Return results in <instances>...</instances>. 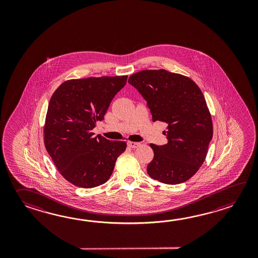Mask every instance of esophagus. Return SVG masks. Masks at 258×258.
<instances>
[{"label": "esophagus", "mask_w": 258, "mask_h": 258, "mask_svg": "<svg viewBox=\"0 0 258 258\" xmlns=\"http://www.w3.org/2000/svg\"><path fill=\"white\" fill-rule=\"evenodd\" d=\"M141 144L140 143H137V142H128L127 143V146L129 147V148H137L140 146Z\"/></svg>", "instance_id": "34e87169"}]
</instances>
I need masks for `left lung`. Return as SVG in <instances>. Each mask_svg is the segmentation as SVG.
<instances>
[{"label": "left lung", "instance_id": "left-lung-1", "mask_svg": "<svg viewBox=\"0 0 258 258\" xmlns=\"http://www.w3.org/2000/svg\"><path fill=\"white\" fill-rule=\"evenodd\" d=\"M128 83L147 101L153 121L168 124V143L150 144L154 158L148 165V175L167 184L189 180L203 164L213 137L202 91L189 77L163 69L138 72Z\"/></svg>", "mask_w": 258, "mask_h": 258}]
</instances>
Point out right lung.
<instances>
[{
	"label": "right lung",
	"mask_w": 258,
	"mask_h": 258,
	"mask_svg": "<svg viewBox=\"0 0 258 258\" xmlns=\"http://www.w3.org/2000/svg\"><path fill=\"white\" fill-rule=\"evenodd\" d=\"M127 76L88 77L62 83L49 102L44 144L56 168L74 185L93 188L110 179L126 143L92 133L104 120L110 102Z\"/></svg>",
	"instance_id": "obj_1"
}]
</instances>
